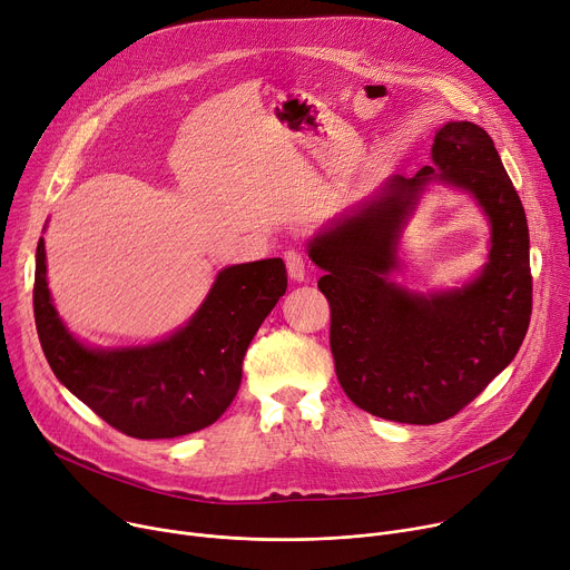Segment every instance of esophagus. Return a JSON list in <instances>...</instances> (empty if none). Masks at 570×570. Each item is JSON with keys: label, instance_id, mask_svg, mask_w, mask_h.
<instances>
[{"label": "esophagus", "instance_id": "1", "mask_svg": "<svg viewBox=\"0 0 570 570\" xmlns=\"http://www.w3.org/2000/svg\"><path fill=\"white\" fill-rule=\"evenodd\" d=\"M283 257H285V267H287L289 278H292V281H303V278H305V267H308V262H305L303 250H298V248H287Z\"/></svg>", "mask_w": 570, "mask_h": 570}]
</instances>
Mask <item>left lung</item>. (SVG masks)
<instances>
[{"mask_svg": "<svg viewBox=\"0 0 570 570\" xmlns=\"http://www.w3.org/2000/svg\"><path fill=\"white\" fill-rule=\"evenodd\" d=\"M431 166L392 175L374 198L308 244L324 269L335 374L358 409L435 424L468 406L518 354L532 315L528 216L493 139L474 122L435 132ZM433 179L472 193L490 216L492 253L468 286L415 295L389 281L399 235Z\"/></svg>", "mask_w": 570, "mask_h": 570, "instance_id": "obj_1", "label": "left lung"}]
</instances>
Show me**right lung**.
I'll return each mask as SVG.
<instances>
[{"instance_id":"add662e5","label":"right lung","mask_w":570,"mask_h":570,"mask_svg":"<svg viewBox=\"0 0 570 570\" xmlns=\"http://www.w3.org/2000/svg\"><path fill=\"white\" fill-rule=\"evenodd\" d=\"M287 289L281 257L218 272L196 315L161 342L91 348L63 326L48 289L46 242L36 248L33 317L57 379L125 435L157 441L214 424L242 383V363L259 324Z\"/></svg>"}]
</instances>
